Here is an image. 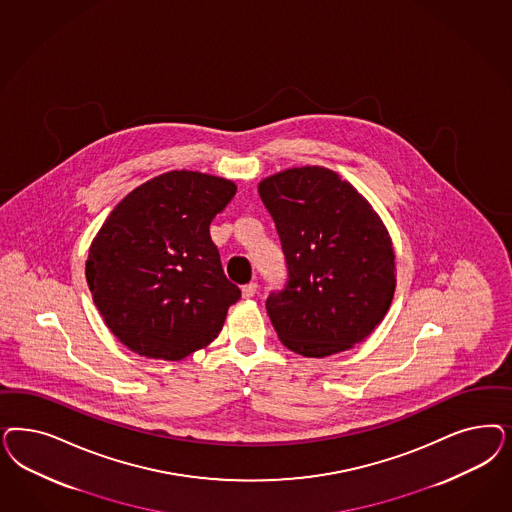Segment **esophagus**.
Segmentation results:
<instances>
[{"label":"esophagus","instance_id":"34e87169","mask_svg":"<svg viewBox=\"0 0 512 512\" xmlns=\"http://www.w3.org/2000/svg\"><path fill=\"white\" fill-rule=\"evenodd\" d=\"M241 292H243L245 299H250V297H254V294L258 292V284L256 282H248V284L241 288Z\"/></svg>","mask_w":512,"mask_h":512}]
</instances>
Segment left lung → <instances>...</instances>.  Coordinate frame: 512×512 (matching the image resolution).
I'll return each instance as SVG.
<instances>
[{"mask_svg": "<svg viewBox=\"0 0 512 512\" xmlns=\"http://www.w3.org/2000/svg\"><path fill=\"white\" fill-rule=\"evenodd\" d=\"M286 262L265 309L284 347L307 358L352 348L379 326L394 290V248L371 205L337 173L294 167L258 186Z\"/></svg>", "mask_w": 512, "mask_h": 512, "instance_id": "left-lung-1", "label": "left lung"}]
</instances>
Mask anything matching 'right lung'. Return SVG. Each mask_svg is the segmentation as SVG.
<instances>
[{
  "label": "right lung",
  "mask_w": 512,
  "mask_h": 512,
  "mask_svg": "<svg viewBox=\"0 0 512 512\" xmlns=\"http://www.w3.org/2000/svg\"><path fill=\"white\" fill-rule=\"evenodd\" d=\"M235 192L233 182L182 169L116 205L90 247L86 281L122 345L182 360L220 333L241 290L226 279L209 226Z\"/></svg>",
  "instance_id": "add662e5"
}]
</instances>
